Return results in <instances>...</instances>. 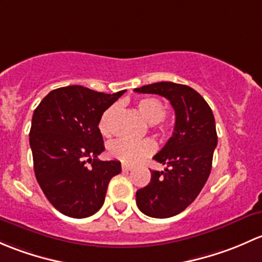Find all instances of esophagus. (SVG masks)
<instances>
[{"label": "esophagus", "instance_id": "obj_1", "mask_svg": "<svg viewBox=\"0 0 262 262\" xmlns=\"http://www.w3.org/2000/svg\"><path fill=\"white\" fill-rule=\"evenodd\" d=\"M132 169V165H128V164H122V170L123 171H128Z\"/></svg>", "mask_w": 262, "mask_h": 262}]
</instances>
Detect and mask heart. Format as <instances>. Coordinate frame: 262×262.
<instances>
[{
	"instance_id": "b5f03b06",
	"label": "heart",
	"mask_w": 262,
	"mask_h": 262,
	"mask_svg": "<svg viewBox=\"0 0 262 262\" xmlns=\"http://www.w3.org/2000/svg\"><path fill=\"white\" fill-rule=\"evenodd\" d=\"M137 110L144 116L145 120L151 123V127L155 130L164 131L165 126L163 118L166 113V107L163 102L154 97H145L137 101ZM117 113V106H111L102 113L98 122V128L102 135L110 136L113 131V120ZM156 150V144L151 139L130 140L117 139L112 141L108 146V152L113 159L126 164L139 163L142 159L152 155Z\"/></svg>"
}]
</instances>
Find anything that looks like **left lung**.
<instances>
[{
    "label": "left lung",
    "mask_w": 262,
    "mask_h": 262,
    "mask_svg": "<svg viewBox=\"0 0 262 262\" xmlns=\"http://www.w3.org/2000/svg\"><path fill=\"white\" fill-rule=\"evenodd\" d=\"M135 92L165 97L175 111L171 137L154 156L166 168L151 171L149 184L136 191V204L144 214L172 217L198 196L211 174L218 139L214 116L203 97L188 85L159 82Z\"/></svg>",
    "instance_id": "1"
}]
</instances>
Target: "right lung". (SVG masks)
Here are the masks:
<instances>
[{
  "mask_svg": "<svg viewBox=\"0 0 262 262\" xmlns=\"http://www.w3.org/2000/svg\"><path fill=\"white\" fill-rule=\"evenodd\" d=\"M123 93L69 85L51 91L34 111L30 146L35 177L54 208L68 217L98 212L110 180L121 172L120 161L98 160L104 150L98 122Z\"/></svg>",
  "mask_w": 262,
  "mask_h": 262,
  "instance_id": "right-lung-1",
  "label": "right lung"
}]
</instances>
